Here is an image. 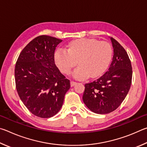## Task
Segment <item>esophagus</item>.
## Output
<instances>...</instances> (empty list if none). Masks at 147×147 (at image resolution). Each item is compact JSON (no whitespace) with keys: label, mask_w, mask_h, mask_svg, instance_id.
I'll return each instance as SVG.
<instances>
[{"label":"esophagus","mask_w":147,"mask_h":147,"mask_svg":"<svg viewBox=\"0 0 147 147\" xmlns=\"http://www.w3.org/2000/svg\"><path fill=\"white\" fill-rule=\"evenodd\" d=\"M76 84H77V83H76V82H75V81H71V82H70V85H71V86H75Z\"/></svg>","instance_id":"esophagus-1"}]
</instances>
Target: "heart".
Instances as JSON below:
<instances>
[{
  "instance_id": "b5f03b06",
  "label": "heart",
  "mask_w": 147,
  "mask_h": 147,
  "mask_svg": "<svg viewBox=\"0 0 147 147\" xmlns=\"http://www.w3.org/2000/svg\"><path fill=\"white\" fill-rule=\"evenodd\" d=\"M68 50L57 49L54 54L56 65L63 74H68L77 64L79 66L73 76L78 79H84L90 76L96 78L104 73L112 58V48L107 41L95 38H81L68 43Z\"/></svg>"
}]
</instances>
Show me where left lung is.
I'll list each match as a JSON object with an SVG mask.
<instances>
[{"instance_id": "obj_1", "label": "left lung", "mask_w": 147, "mask_h": 147, "mask_svg": "<svg viewBox=\"0 0 147 147\" xmlns=\"http://www.w3.org/2000/svg\"><path fill=\"white\" fill-rule=\"evenodd\" d=\"M114 56L108 71L90 83L84 84L83 100L94 113L106 114L116 110L129 91L132 78L131 62L124 48L111 37Z\"/></svg>"}]
</instances>
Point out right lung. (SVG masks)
<instances>
[{
  "mask_svg": "<svg viewBox=\"0 0 147 147\" xmlns=\"http://www.w3.org/2000/svg\"><path fill=\"white\" fill-rule=\"evenodd\" d=\"M61 39L40 35L25 46L15 68L17 93L26 107L36 116L53 117L63 106L70 82L55 64L54 53Z\"/></svg>",
  "mask_w": 147,
  "mask_h": 147,
  "instance_id": "right-lung-1",
  "label": "right lung"
}]
</instances>
